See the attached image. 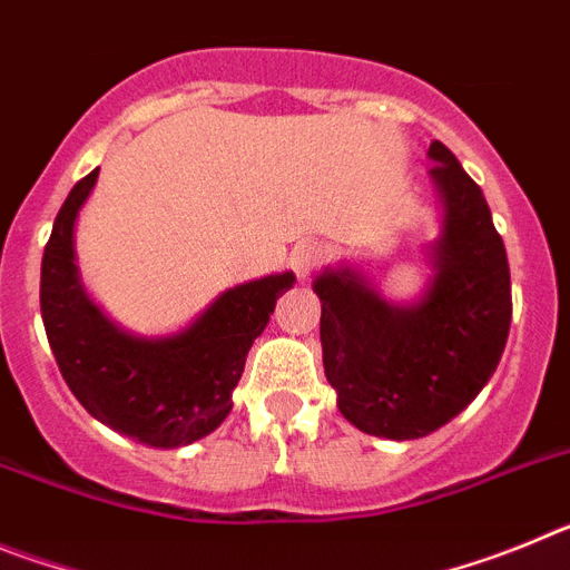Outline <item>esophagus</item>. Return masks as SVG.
<instances>
[{
	"label": "esophagus",
	"instance_id": "1",
	"mask_svg": "<svg viewBox=\"0 0 570 570\" xmlns=\"http://www.w3.org/2000/svg\"><path fill=\"white\" fill-rule=\"evenodd\" d=\"M322 256H325V250L316 242H299V245H294V250H291V268H294L296 279H308L316 265L322 262Z\"/></svg>",
	"mask_w": 570,
	"mask_h": 570
}]
</instances>
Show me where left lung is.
<instances>
[{
  "mask_svg": "<svg viewBox=\"0 0 570 570\" xmlns=\"http://www.w3.org/2000/svg\"><path fill=\"white\" fill-rule=\"evenodd\" d=\"M428 159L440 228L425 245L422 288L394 299L351 262L314 276L336 407L365 434L396 442L462 414L500 365L511 328V271L485 196L436 139Z\"/></svg>",
  "mask_w": 570,
  "mask_h": 570,
  "instance_id": "8db88e82",
  "label": "left lung"
}]
</instances>
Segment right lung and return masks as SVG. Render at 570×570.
<instances>
[{"label": "right lung", "mask_w": 570, "mask_h": 570, "mask_svg": "<svg viewBox=\"0 0 570 570\" xmlns=\"http://www.w3.org/2000/svg\"><path fill=\"white\" fill-rule=\"evenodd\" d=\"M90 170L65 199L42 256V322L65 382L94 420L150 448H183L214 434L234 407L245 356L294 271L239 282L188 325L142 336L110 320L85 288L77 223L97 188Z\"/></svg>", "instance_id": "right-lung-1"}]
</instances>
